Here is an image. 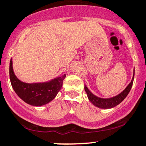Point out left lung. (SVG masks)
<instances>
[{
	"instance_id": "1",
	"label": "left lung",
	"mask_w": 146,
	"mask_h": 146,
	"mask_svg": "<svg viewBox=\"0 0 146 146\" xmlns=\"http://www.w3.org/2000/svg\"><path fill=\"white\" fill-rule=\"evenodd\" d=\"M134 73H133V77L131 79L130 83L127 85L125 90L119 93V94L116 95V96H113L110 98H101L99 96H96L87 88V87L85 85V90L87 93V97H88L89 100L90 102L93 104L95 106L98 107L99 108H102V109H109L112 108L113 107L116 106L118 104H120L124 99H125L126 96L128 95L129 92L131 90V87H132L133 82H134Z\"/></svg>"
}]
</instances>
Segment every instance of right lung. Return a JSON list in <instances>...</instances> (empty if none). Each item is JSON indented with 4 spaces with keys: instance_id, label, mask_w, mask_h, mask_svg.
<instances>
[{
    "instance_id": "right-lung-1",
    "label": "right lung",
    "mask_w": 146,
    "mask_h": 146,
    "mask_svg": "<svg viewBox=\"0 0 146 146\" xmlns=\"http://www.w3.org/2000/svg\"><path fill=\"white\" fill-rule=\"evenodd\" d=\"M66 74L44 82L27 83L19 80L14 73L12 59L10 62V79L13 90L24 102L33 106L48 104L56 97L61 90Z\"/></svg>"
}]
</instances>
